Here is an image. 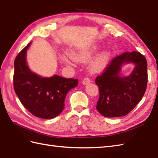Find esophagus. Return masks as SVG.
I'll list each match as a JSON object with an SVG mask.
<instances>
[{
    "label": "esophagus",
    "instance_id": "obj_1",
    "mask_svg": "<svg viewBox=\"0 0 158 158\" xmlns=\"http://www.w3.org/2000/svg\"><path fill=\"white\" fill-rule=\"evenodd\" d=\"M90 82H91V80H90L89 77H85V78H84L82 80V83H83V85L89 84Z\"/></svg>",
    "mask_w": 158,
    "mask_h": 158
}]
</instances>
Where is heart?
<instances>
[{"mask_svg":"<svg viewBox=\"0 0 158 158\" xmlns=\"http://www.w3.org/2000/svg\"><path fill=\"white\" fill-rule=\"evenodd\" d=\"M94 50H93L92 52L89 53H84V54H76L73 56L74 60H75L76 61H85V60H88L90 57L92 56V53L94 52ZM110 56V53L108 51H105L102 52L100 56L98 57V58L97 59L96 61L93 63L92 65V70L94 72H99L101 71L102 70L105 69L106 66L107 62Z\"/></svg>","mask_w":158,"mask_h":158,"instance_id":"heart-1","label":"heart"}]
</instances>
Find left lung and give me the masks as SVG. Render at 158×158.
<instances>
[{
    "label": "left lung",
    "instance_id": "obj_1",
    "mask_svg": "<svg viewBox=\"0 0 158 158\" xmlns=\"http://www.w3.org/2000/svg\"><path fill=\"white\" fill-rule=\"evenodd\" d=\"M128 62L135 63V68L130 76L121 77L120 67ZM147 80V60L140 52H127L114 57L96 78L100 94L96 109L107 117L126 116L141 100Z\"/></svg>",
    "mask_w": 158,
    "mask_h": 158
}]
</instances>
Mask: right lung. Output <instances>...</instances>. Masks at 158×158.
<instances>
[{
    "mask_svg": "<svg viewBox=\"0 0 158 158\" xmlns=\"http://www.w3.org/2000/svg\"><path fill=\"white\" fill-rule=\"evenodd\" d=\"M26 46L14 62L13 87L18 98L28 111L39 118L52 119L64 108L66 96L78 85V79L55 75L43 78L32 73L26 61Z\"/></svg>",
    "mask_w": 158,
    "mask_h": 158,
    "instance_id": "1",
    "label": "right lung"
}]
</instances>
